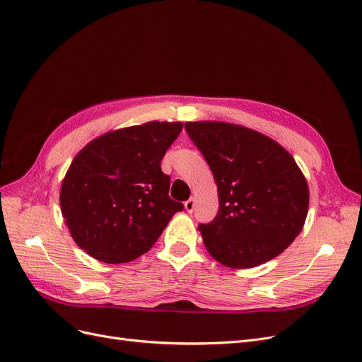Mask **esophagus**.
Listing matches in <instances>:
<instances>
[{"instance_id":"obj_1","label":"esophagus","mask_w":362,"mask_h":362,"mask_svg":"<svg viewBox=\"0 0 362 362\" xmlns=\"http://www.w3.org/2000/svg\"><path fill=\"white\" fill-rule=\"evenodd\" d=\"M194 202H196V200H194V197H190V199L187 200L185 204H184V206H185V211L189 212V214H192V212L194 211Z\"/></svg>"}]
</instances>
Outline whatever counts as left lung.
Returning <instances> with one entry per match:
<instances>
[{"instance_id":"left-lung-1","label":"left lung","mask_w":362,"mask_h":362,"mask_svg":"<svg viewBox=\"0 0 362 362\" xmlns=\"http://www.w3.org/2000/svg\"><path fill=\"white\" fill-rule=\"evenodd\" d=\"M218 189V214L200 224L208 252L231 269H250L284 252L300 235L309 187L294 157L272 138L224 122H187Z\"/></svg>"}]
</instances>
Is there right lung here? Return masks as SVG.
<instances>
[{
	"label": "right lung",
	"mask_w": 362,
	"mask_h": 362,
	"mask_svg": "<svg viewBox=\"0 0 362 362\" xmlns=\"http://www.w3.org/2000/svg\"><path fill=\"white\" fill-rule=\"evenodd\" d=\"M181 122H148L90 141L72 160L61 187L69 233L90 257L108 264L146 254L184 205L169 197L160 162Z\"/></svg>",
	"instance_id": "add662e5"
}]
</instances>
